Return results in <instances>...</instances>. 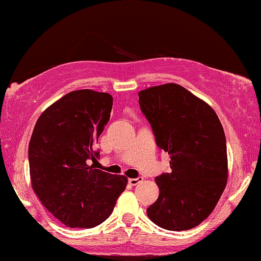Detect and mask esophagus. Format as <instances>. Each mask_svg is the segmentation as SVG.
Returning <instances> with one entry per match:
<instances>
[{
	"label": "esophagus",
	"mask_w": 261,
	"mask_h": 261,
	"mask_svg": "<svg viewBox=\"0 0 261 261\" xmlns=\"http://www.w3.org/2000/svg\"><path fill=\"white\" fill-rule=\"evenodd\" d=\"M143 180V178H130L128 179V183L130 184V186H137L138 183H141Z\"/></svg>",
	"instance_id": "obj_1"
}]
</instances>
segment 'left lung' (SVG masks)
<instances>
[{
	"mask_svg": "<svg viewBox=\"0 0 261 261\" xmlns=\"http://www.w3.org/2000/svg\"><path fill=\"white\" fill-rule=\"evenodd\" d=\"M138 96L172 168L155 178L159 197L148 218L167 230L195 228L214 210L228 181L223 125L208 103L175 83L149 87Z\"/></svg>",
	"mask_w": 261,
	"mask_h": 261,
	"instance_id": "obj_1",
	"label": "left lung"
}]
</instances>
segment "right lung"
Wrapping results in <instances>:
<instances>
[{
	"instance_id": "obj_1",
	"label": "right lung",
	"mask_w": 261,
	"mask_h": 261,
	"mask_svg": "<svg viewBox=\"0 0 261 261\" xmlns=\"http://www.w3.org/2000/svg\"><path fill=\"white\" fill-rule=\"evenodd\" d=\"M109 93L80 89L49 106L33 128L29 145L33 192L69 228H93L113 212L127 176L96 169V143L111 117Z\"/></svg>"
}]
</instances>
